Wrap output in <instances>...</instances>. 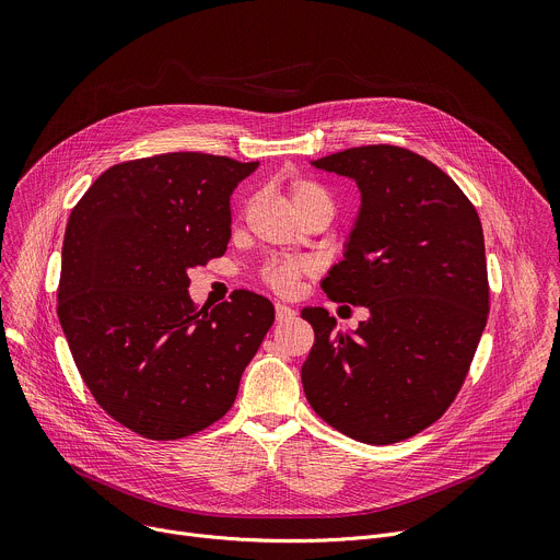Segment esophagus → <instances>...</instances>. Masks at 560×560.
<instances>
[{"mask_svg":"<svg viewBox=\"0 0 560 560\" xmlns=\"http://www.w3.org/2000/svg\"><path fill=\"white\" fill-rule=\"evenodd\" d=\"M275 312H277V322H290V318L296 314L290 305H285V303H277L275 305Z\"/></svg>","mask_w":560,"mask_h":560,"instance_id":"obj_1","label":"esophagus"}]
</instances>
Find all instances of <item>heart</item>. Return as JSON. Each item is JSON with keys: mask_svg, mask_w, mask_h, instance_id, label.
Wrapping results in <instances>:
<instances>
[{"mask_svg": "<svg viewBox=\"0 0 560 560\" xmlns=\"http://www.w3.org/2000/svg\"><path fill=\"white\" fill-rule=\"evenodd\" d=\"M290 197H292V206L296 210L316 206V203H324V206L332 208L330 192L316 179H310V177H294L290 182ZM310 272H312V264L305 259L272 257L261 266L259 279L277 294H292L296 290L301 277H305Z\"/></svg>", "mask_w": 560, "mask_h": 560, "instance_id": "b5f03b06", "label": "heart"}]
</instances>
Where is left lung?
I'll return each mask as SVG.
<instances>
[{"label": "left lung", "instance_id": "8db88e82", "mask_svg": "<svg viewBox=\"0 0 560 560\" xmlns=\"http://www.w3.org/2000/svg\"><path fill=\"white\" fill-rule=\"evenodd\" d=\"M316 168L352 177L361 212L330 301L365 305L354 335L305 307L314 346L301 368L307 404L341 434L387 445L439 421L469 372L490 314L481 219L430 159L389 143L348 148Z\"/></svg>", "mask_w": 560, "mask_h": 560}]
</instances>
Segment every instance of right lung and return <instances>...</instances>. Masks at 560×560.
Segmentation results:
<instances>
[{
    "label": "right lung",
    "mask_w": 560,
    "mask_h": 560,
    "mask_svg": "<svg viewBox=\"0 0 560 560\" xmlns=\"http://www.w3.org/2000/svg\"><path fill=\"white\" fill-rule=\"evenodd\" d=\"M257 166L206 152L132 159L70 212L59 324L100 408L143 439L177 441L225 417L275 322L248 290L212 310L188 294V270L223 257L230 195Z\"/></svg>",
    "instance_id": "right-lung-1"
}]
</instances>
